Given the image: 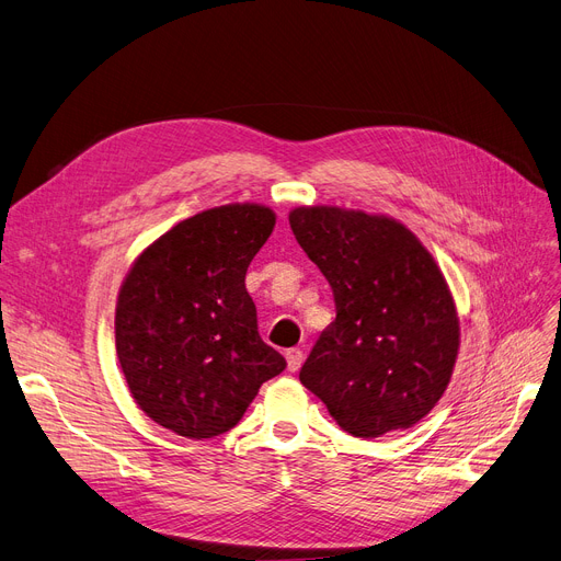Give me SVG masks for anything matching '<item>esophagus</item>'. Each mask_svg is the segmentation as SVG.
<instances>
[{"instance_id":"34e87169","label":"esophagus","mask_w":561,"mask_h":561,"mask_svg":"<svg viewBox=\"0 0 561 561\" xmlns=\"http://www.w3.org/2000/svg\"><path fill=\"white\" fill-rule=\"evenodd\" d=\"M286 362H288V370H290V373L300 370V366H302V362H305V352H302L300 347L286 350Z\"/></svg>"}]
</instances>
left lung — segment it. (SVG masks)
Listing matches in <instances>:
<instances>
[{"instance_id":"left-lung-1","label":"left lung","mask_w":561,"mask_h":561,"mask_svg":"<svg viewBox=\"0 0 561 561\" xmlns=\"http://www.w3.org/2000/svg\"><path fill=\"white\" fill-rule=\"evenodd\" d=\"M288 222L336 305L300 381L352 436L416 425L444 396L459 350L457 309L432 254L387 216L298 206Z\"/></svg>"}]
</instances>
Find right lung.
Here are the masks:
<instances>
[{
	"label": "right lung",
	"instance_id": "obj_1",
	"mask_svg": "<svg viewBox=\"0 0 561 561\" xmlns=\"http://www.w3.org/2000/svg\"><path fill=\"white\" fill-rule=\"evenodd\" d=\"M273 227L268 206H216L174 225L131 265L115 307V350L134 400L161 427L225 434L286 368L261 341L245 288Z\"/></svg>",
	"mask_w": 561,
	"mask_h": 561
}]
</instances>
